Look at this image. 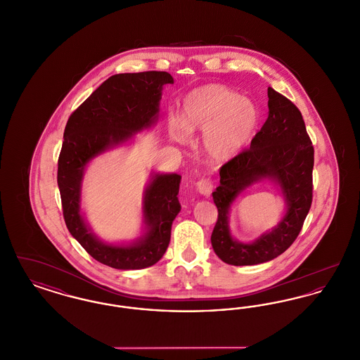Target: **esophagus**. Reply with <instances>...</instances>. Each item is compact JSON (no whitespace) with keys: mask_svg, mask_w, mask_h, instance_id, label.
<instances>
[{"mask_svg":"<svg viewBox=\"0 0 360 360\" xmlns=\"http://www.w3.org/2000/svg\"><path fill=\"white\" fill-rule=\"evenodd\" d=\"M213 181L212 179H201L197 182V190L200 194L202 195H210V193L213 191Z\"/></svg>","mask_w":360,"mask_h":360,"instance_id":"esophagus-1","label":"esophagus"}]
</instances>
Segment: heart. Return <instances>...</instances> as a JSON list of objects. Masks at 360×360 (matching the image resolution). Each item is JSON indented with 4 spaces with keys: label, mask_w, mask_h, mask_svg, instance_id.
Returning <instances> with one entry per match:
<instances>
[{
    "label": "heart",
    "mask_w": 360,
    "mask_h": 360,
    "mask_svg": "<svg viewBox=\"0 0 360 360\" xmlns=\"http://www.w3.org/2000/svg\"><path fill=\"white\" fill-rule=\"evenodd\" d=\"M257 105L228 86L209 84L188 91L181 120L172 119L169 132L176 143H188L190 134L202 132L201 148L214 162L233 159L255 134Z\"/></svg>",
    "instance_id": "obj_1"
}]
</instances>
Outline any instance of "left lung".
<instances>
[{"mask_svg": "<svg viewBox=\"0 0 360 360\" xmlns=\"http://www.w3.org/2000/svg\"><path fill=\"white\" fill-rule=\"evenodd\" d=\"M269 117L248 150L220 169V185L212 193L219 217L212 232L216 255L232 266H254L283 254L297 239L311 205L314 150L298 108L285 96L267 89ZM264 179L280 188L287 206L274 229L251 243L235 240L229 210L245 188Z\"/></svg>", "mask_w": 360, "mask_h": 360, "instance_id": "8db88e82", "label": "left lung"}]
</instances>
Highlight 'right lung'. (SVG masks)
I'll return each mask as SVG.
<instances>
[{
    "label": "right lung",
    "instance_id": "right-lung-1",
    "mask_svg": "<svg viewBox=\"0 0 360 360\" xmlns=\"http://www.w3.org/2000/svg\"><path fill=\"white\" fill-rule=\"evenodd\" d=\"M174 84L166 71L125 72L108 78L71 116L58 160V186L71 236L90 257L117 270H140L165 255L174 219L181 210L179 174L153 172L143 191V232L128 244L97 238L81 210L87 165L151 128L159 119L163 86Z\"/></svg>",
    "mask_w": 360,
    "mask_h": 360
}]
</instances>
